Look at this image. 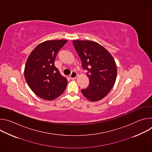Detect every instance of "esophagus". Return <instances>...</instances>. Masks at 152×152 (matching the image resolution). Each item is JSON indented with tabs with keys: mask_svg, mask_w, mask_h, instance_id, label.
Returning a JSON list of instances; mask_svg holds the SVG:
<instances>
[{
	"mask_svg": "<svg viewBox=\"0 0 152 152\" xmlns=\"http://www.w3.org/2000/svg\"><path fill=\"white\" fill-rule=\"evenodd\" d=\"M77 76V73H76V72H74V71H73V72H72V73L70 74V78L71 79H75L76 78Z\"/></svg>",
	"mask_w": 152,
	"mask_h": 152,
	"instance_id": "34e87169",
	"label": "esophagus"
}]
</instances>
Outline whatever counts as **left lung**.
<instances>
[{
    "label": "left lung",
    "mask_w": 152,
    "mask_h": 152,
    "mask_svg": "<svg viewBox=\"0 0 152 152\" xmlns=\"http://www.w3.org/2000/svg\"><path fill=\"white\" fill-rule=\"evenodd\" d=\"M73 44L90 79L88 87L81 92L90 101H99L110 93L114 85L115 62L110 52L96 42L74 40Z\"/></svg>",
    "instance_id": "obj_1"
}]
</instances>
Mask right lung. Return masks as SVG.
<instances>
[{"instance_id":"add662e5","label":"right lung","mask_w":152,"mask_h":152,"mask_svg":"<svg viewBox=\"0 0 152 152\" xmlns=\"http://www.w3.org/2000/svg\"><path fill=\"white\" fill-rule=\"evenodd\" d=\"M67 40L46 41L38 45L29 56L25 68V77L32 91L38 97L52 100L66 88L67 80L56 68L55 59Z\"/></svg>"}]
</instances>
